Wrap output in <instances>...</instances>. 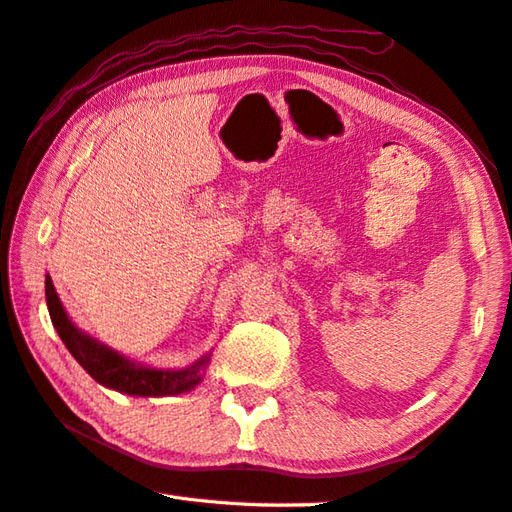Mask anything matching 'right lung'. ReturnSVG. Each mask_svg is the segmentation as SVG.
<instances>
[{"label":"right lung","instance_id":"1","mask_svg":"<svg viewBox=\"0 0 512 512\" xmlns=\"http://www.w3.org/2000/svg\"><path fill=\"white\" fill-rule=\"evenodd\" d=\"M46 306H49V315L55 331L60 333L64 347L71 351L82 369L98 380L100 385H107L111 389H118L123 394L132 396H170L181 394L188 389L197 387L201 383V369L208 365L210 356L194 362L188 369L179 371H161V369H147L138 367L134 362L120 356L114 349L100 345L94 338L85 336V333L73 327L67 313L62 309V302L58 293H55L51 277L46 275Z\"/></svg>","mask_w":512,"mask_h":512}]
</instances>
